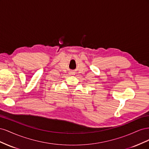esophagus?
I'll list each match as a JSON object with an SVG mask.
<instances>
[{"mask_svg": "<svg viewBox=\"0 0 149 149\" xmlns=\"http://www.w3.org/2000/svg\"><path fill=\"white\" fill-rule=\"evenodd\" d=\"M70 74H73V73H71Z\"/></svg>", "mask_w": 149, "mask_h": 149, "instance_id": "esophagus-1", "label": "esophagus"}]
</instances>
